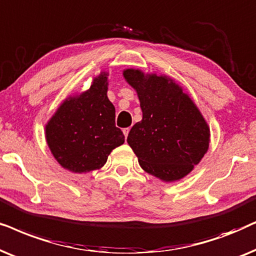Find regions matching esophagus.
Returning a JSON list of instances; mask_svg holds the SVG:
<instances>
[{"instance_id": "obj_1", "label": "esophagus", "mask_w": 256, "mask_h": 256, "mask_svg": "<svg viewBox=\"0 0 256 256\" xmlns=\"http://www.w3.org/2000/svg\"><path fill=\"white\" fill-rule=\"evenodd\" d=\"M128 132H130V128H122V134H124L125 138H128Z\"/></svg>"}]
</instances>
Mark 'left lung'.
Wrapping results in <instances>:
<instances>
[{
    "label": "left lung",
    "mask_w": 256,
    "mask_h": 256,
    "mask_svg": "<svg viewBox=\"0 0 256 256\" xmlns=\"http://www.w3.org/2000/svg\"><path fill=\"white\" fill-rule=\"evenodd\" d=\"M122 74L137 91L142 111L128 136L139 165L164 182L184 178L208 150L210 128L199 108L171 78L136 69Z\"/></svg>",
    "instance_id": "1"
}]
</instances>
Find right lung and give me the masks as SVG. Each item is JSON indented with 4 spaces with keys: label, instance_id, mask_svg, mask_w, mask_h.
I'll list each match as a JSON object with an SVG mask.
<instances>
[{
    "label": "right lung",
    "instance_id": "obj_1",
    "mask_svg": "<svg viewBox=\"0 0 256 256\" xmlns=\"http://www.w3.org/2000/svg\"><path fill=\"white\" fill-rule=\"evenodd\" d=\"M108 74H100L90 88L69 97L46 126L48 146L54 159L74 173L103 168L111 151L124 142L116 128V110L108 98Z\"/></svg>",
    "mask_w": 256,
    "mask_h": 256
}]
</instances>
